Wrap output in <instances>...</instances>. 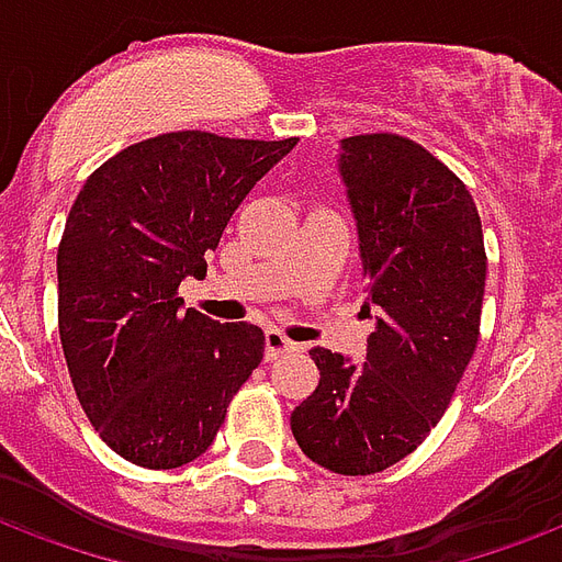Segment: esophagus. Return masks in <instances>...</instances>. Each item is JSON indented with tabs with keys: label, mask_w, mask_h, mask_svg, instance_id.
Listing matches in <instances>:
<instances>
[{
	"label": "esophagus",
	"mask_w": 562,
	"mask_h": 562,
	"mask_svg": "<svg viewBox=\"0 0 562 562\" xmlns=\"http://www.w3.org/2000/svg\"><path fill=\"white\" fill-rule=\"evenodd\" d=\"M297 345L291 341L285 333H280V329H265V357L268 359H277L282 357V353H289V350H294Z\"/></svg>",
	"instance_id": "34e87169"
}]
</instances>
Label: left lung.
<instances>
[{"label": "left lung", "instance_id": "obj_1", "mask_svg": "<svg viewBox=\"0 0 562 562\" xmlns=\"http://www.w3.org/2000/svg\"><path fill=\"white\" fill-rule=\"evenodd\" d=\"M338 170L357 214L362 312L376 327L362 368L310 350L321 380L291 434L312 462L357 477L413 453L451 404L481 338L486 250L469 188L422 144L353 135Z\"/></svg>", "mask_w": 562, "mask_h": 562}]
</instances>
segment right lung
Masks as SVG:
<instances>
[{"label":"right lung","mask_w":562,"mask_h":562,"mask_svg":"<svg viewBox=\"0 0 562 562\" xmlns=\"http://www.w3.org/2000/svg\"><path fill=\"white\" fill-rule=\"evenodd\" d=\"M294 144L167 132L120 149L76 196L58 244V333L81 409L123 460H196L262 362V329L182 312L179 282L205 277V252Z\"/></svg>","instance_id":"obj_1"}]
</instances>
